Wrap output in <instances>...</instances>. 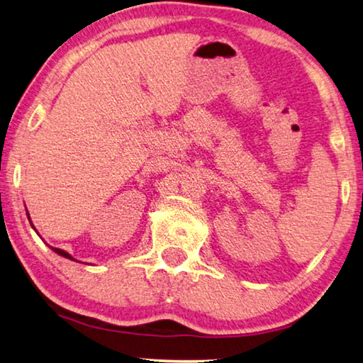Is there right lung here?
I'll list each match as a JSON object with an SVG mask.
<instances>
[{
	"instance_id": "right-lung-1",
	"label": "right lung",
	"mask_w": 363,
	"mask_h": 363,
	"mask_svg": "<svg viewBox=\"0 0 363 363\" xmlns=\"http://www.w3.org/2000/svg\"><path fill=\"white\" fill-rule=\"evenodd\" d=\"M27 216H28V213H27ZM28 218H30V217H28ZM30 225H32V222H30ZM51 249H52V251H55V252H57L59 255H62V257H65V259H72V255L67 254L65 251H62V249H57V247H51ZM72 260H74V259H72Z\"/></svg>"
}]
</instances>
